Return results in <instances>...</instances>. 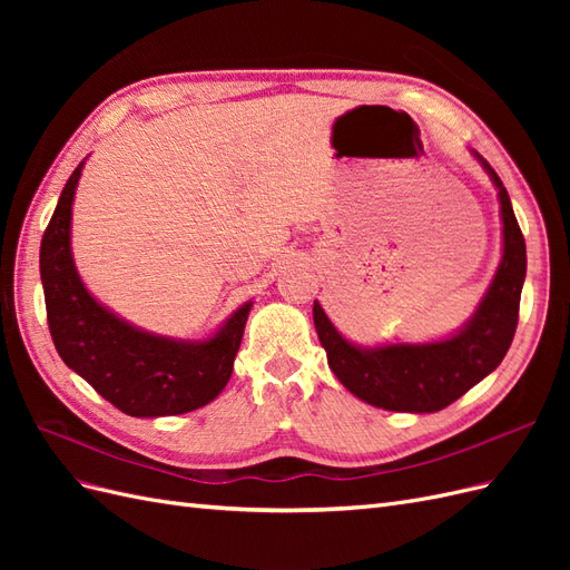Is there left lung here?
<instances>
[{
	"instance_id": "obj_1",
	"label": "left lung",
	"mask_w": 570,
	"mask_h": 570,
	"mask_svg": "<svg viewBox=\"0 0 570 570\" xmlns=\"http://www.w3.org/2000/svg\"><path fill=\"white\" fill-rule=\"evenodd\" d=\"M473 154L499 189L504 254L485 297L456 335L425 344L356 347L335 331L321 304L314 302V323L327 366L344 387L371 406L409 413L440 411L490 375L511 347L525 281V239L504 183L478 151Z\"/></svg>"
}]
</instances>
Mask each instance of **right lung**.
<instances>
[{"label":"right lung","mask_w":570,"mask_h":570,"mask_svg":"<svg viewBox=\"0 0 570 570\" xmlns=\"http://www.w3.org/2000/svg\"><path fill=\"white\" fill-rule=\"evenodd\" d=\"M85 161L68 178L42 235L47 323L63 364L135 419L178 416L214 402L228 385L252 302L202 342L140 331L85 289L71 254V206Z\"/></svg>","instance_id":"add662e5"}]
</instances>
